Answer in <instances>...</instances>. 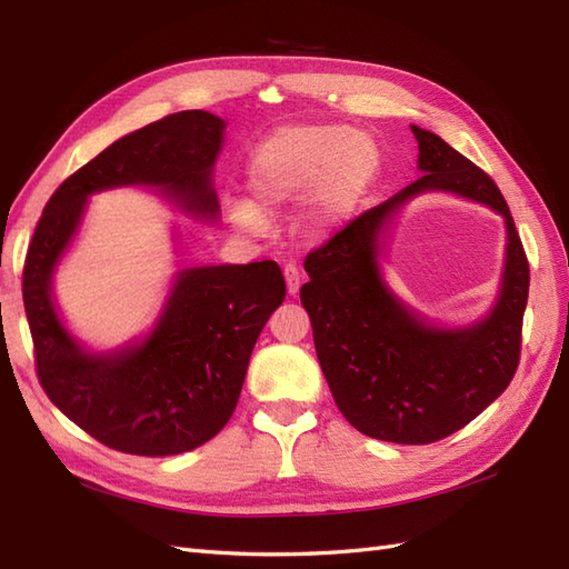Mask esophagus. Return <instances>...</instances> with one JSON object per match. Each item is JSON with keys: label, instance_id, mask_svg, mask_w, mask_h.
I'll use <instances>...</instances> for the list:
<instances>
[{"label": "esophagus", "instance_id": "34e87169", "mask_svg": "<svg viewBox=\"0 0 569 569\" xmlns=\"http://www.w3.org/2000/svg\"><path fill=\"white\" fill-rule=\"evenodd\" d=\"M283 276H286V288H288V296H296V293L300 291V283H303V278H300L298 266H293V263H286Z\"/></svg>", "mask_w": 569, "mask_h": 569}]
</instances>
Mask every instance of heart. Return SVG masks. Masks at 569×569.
Returning <instances> with one entry per match:
<instances>
[{"mask_svg": "<svg viewBox=\"0 0 569 569\" xmlns=\"http://www.w3.org/2000/svg\"><path fill=\"white\" fill-rule=\"evenodd\" d=\"M381 153L365 131L345 124H288L263 137L249 156V198H229L227 217L257 234L269 210L303 202L300 229L332 234L352 220L379 176Z\"/></svg>", "mask_w": 569, "mask_h": 569, "instance_id": "obj_1", "label": "heart"}]
</instances>
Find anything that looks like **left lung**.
Returning a JSON list of instances; mask_svg holds the SVG:
<instances>
[{"label": "left lung", "mask_w": 569, "mask_h": 569, "mask_svg": "<svg viewBox=\"0 0 569 569\" xmlns=\"http://www.w3.org/2000/svg\"><path fill=\"white\" fill-rule=\"evenodd\" d=\"M418 141L416 183L359 214L310 251L300 288L320 367L337 408L369 438L428 445L465 428L511 383L521 355L528 261L497 183L428 129ZM430 191L487 203L505 217L500 293L481 321L447 329L403 305L385 283L382 239L402 204Z\"/></svg>", "instance_id": "left-lung-1"}]
</instances>
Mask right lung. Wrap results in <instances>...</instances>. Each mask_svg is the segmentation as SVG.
Returning a JSON list of instances; mask_svg holds the SVG:
<instances>
[{
	"label": "right lung",
	"mask_w": 569,
	"mask_h": 569,
	"mask_svg": "<svg viewBox=\"0 0 569 569\" xmlns=\"http://www.w3.org/2000/svg\"><path fill=\"white\" fill-rule=\"evenodd\" d=\"M227 122L204 110L168 114L117 139L60 186L23 263V308L46 396L94 440L166 457L204 445L232 418L251 349L283 303L276 261L183 266L159 318L131 342L92 349L60 316L53 276L94 192L149 188L196 220H220L214 163Z\"/></svg>",
	"instance_id": "add662e5"
}]
</instances>
